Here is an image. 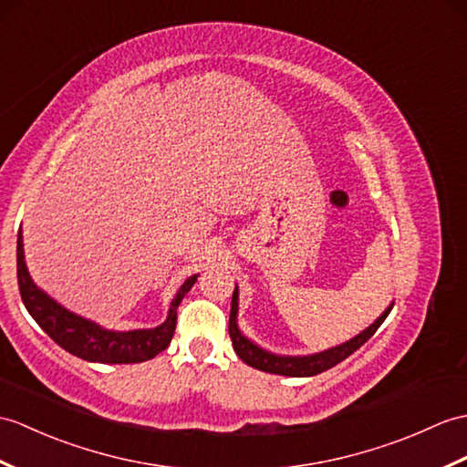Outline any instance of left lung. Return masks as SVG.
I'll use <instances>...</instances> for the list:
<instances>
[{
  "label": "left lung",
  "mask_w": 467,
  "mask_h": 467,
  "mask_svg": "<svg viewBox=\"0 0 467 467\" xmlns=\"http://www.w3.org/2000/svg\"><path fill=\"white\" fill-rule=\"evenodd\" d=\"M394 305H389L382 317L378 318L374 324H370L366 330H362L358 336H354L352 340L344 342L340 346H334V348H328L318 354H310V356H278L273 352H266L265 348H260L254 342H251L246 336L238 330L236 324V314H238V288L233 292V302H231V318H229V334L233 340V348L236 356L248 366L256 368V370H263L268 374H280V376H290V378H305V376H317L328 368L340 364L346 360L350 354H354L362 344L372 338L374 332L380 328V324L386 320V317L392 310Z\"/></svg>",
  "instance_id": "8db88e82"
}]
</instances>
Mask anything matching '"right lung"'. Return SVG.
Segmentation results:
<instances>
[{"label":"right lung","mask_w":467,"mask_h":467,"mask_svg":"<svg viewBox=\"0 0 467 467\" xmlns=\"http://www.w3.org/2000/svg\"><path fill=\"white\" fill-rule=\"evenodd\" d=\"M197 276L199 275H192L191 278L184 280L177 296L171 302L167 320L161 327L129 332L107 330L99 327V324L63 308L41 288L36 286L26 266L24 236H21V231L17 233V285L21 300H24L27 312L34 317L41 330L53 342H57L63 350L83 358L87 362L135 364L150 360V358H155L159 352L165 350L171 344L172 334H175L177 308L184 295L197 283Z\"/></svg>","instance_id":"obj_1"}]
</instances>
